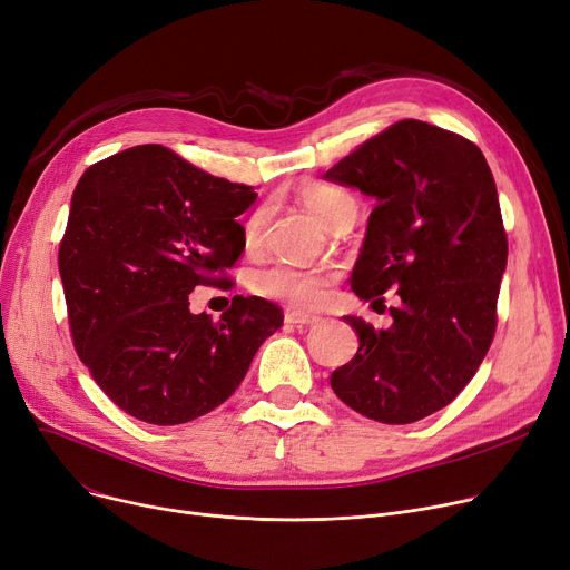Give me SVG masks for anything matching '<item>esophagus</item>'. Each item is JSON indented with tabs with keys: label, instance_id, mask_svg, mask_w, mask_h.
<instances>
[{
	"label": "esophagus",
	"instance_id": "1",
	"mask_svg": "<svg viewBox=\"0 0 570 570\" xmlns=\"http://www.w3.org/2000/svg\"><path fill=\"white\" fill-rule=\"evenodd\" d=\"M285 322L294 324V326H304V324H317L320 317L311 315V313H301V311H287Z\"/></svg>",
	"mask_w": 570,
	"mask_h": 570
}]
</instances>
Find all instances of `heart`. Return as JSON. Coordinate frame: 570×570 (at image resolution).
<instances>
[{"label":"heart","mask_w":570,"mask_h":570,"mask_svg":"<svg viewBox=\"0 0 570 570\" xmlns=\"http://www.w3.org/2000/svg\"><path fill=\"white\" fill-rule=\"evenodd\" d=\"M296 195L324 227H331L345 216H356L358 209L356 199L347 190L322 181L301 184ZM262 227L264 212L259 209L248 218L244 227V242L248 248L259 244ZM328 281V269H304V266L292 264H272L253 276V289L259 296L281 301V304H287L292 308H313L324 298Z\"/></svg>","instance_id":"b5f03b06"}]
</instances>
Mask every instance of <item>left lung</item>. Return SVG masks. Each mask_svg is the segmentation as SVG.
I'll use <instances>...</instances> for the list:
<instances>
[{"instance_id": "1", "label": "left lung", "mask_w": 570, "mask_h": 570, "mask_svg": "<svg viewBox=\"0 0 570 570\" xmlns=\"http://www.w3.org/2000/svg\"><path fill=\"white\" fill-rule=\"evenodd\" d=\"M324 179L375 197L352 272L363 301H384L393 324L345 315L358 336L331 389L354 412L391 425L446 407L470 384L497 326L509 242L481 149L458 132L403 119L333 165Z\"/></svg>"}]
</instances>
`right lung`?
Returning <instances> with one entry per match:
<instances>
[{
    "label": "right lung",
    "mask_w": 570,
    "mask_h": 570,
    "mask_svg": "<svg viewBox=\"0 0 570 570\" xmlns=\"http://www.w3.org/2000/svg\"><path fill=\"white\" fill-rule=\"evenodd\" d=\"M257 193L212 177L160 145L94 163L59 246L78 356L126 414L179 425L237 391L259 345L283 326L262 296H234L214 322L190 313L195 285L225 287L246 248Z\"/></svg>",
    "instance_id": "right-lung-1"
}]
</instances>
